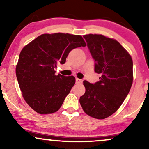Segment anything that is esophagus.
Returning a JSON list of instances; mask_svg holds the SVG:
<instances>
[{"mask_svg": "<svg viewBox=\"0 0 149 149\" xmlns=\"http://www.w3.org/2000/svg\"><path fill=\"white\" fill-rule=\"evenodd\" d=\"M76 83L77 84H81L83 83V80L81 79H78V78H76Z\"/></svg>", "mask_w": 149, "mask_h": 149, "instance_id": "obj_1", "label": "esophagus"}]
</instances>
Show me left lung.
Instances as JSON below:
<instances>
[{
	"instance_id": "left-lung-1",
	"label": "left lung",
	"mask_w": 149,
	"mask_h": 149,
	"mask_svg": "<svg viewBox=\"0 0 149 149\" xmlns=\"http://www.w3.org/2000/svg\"><path fill=\"white\" fill-rule=\"evenodd\" d=\"M83 38L95 61V73L102 76L94 84L83 81L85 92L80 97V104L85 113L104 119L119 109L130 90L132 59L114 39L99 34H88Z\"/></svg>"
}]
</instances>
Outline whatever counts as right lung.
<instances>
[{
    "label": "right lung",
    "mask_w": 149,
    "mask_h": 149,
    "mask_svg": "<svg viewBox=\"0 0 149 149\" xmlns=\"http://www.w3.org/2000/svg\"><path fill=\"white\" fill-rule=\"evenodd\" d=\"M83 37L69 33L42 34L26 45L16 66L22 96L40 114L57 111L76 83L73 76L56 75L57 63L64 64L69 53L85 47Z\"/></svg>",
    "instance_id": "add662e5"
}]
</instances>
